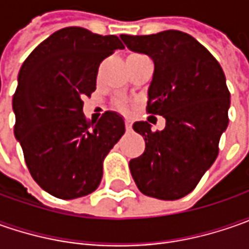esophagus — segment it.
I'll list each match as a JSON object with an SVG mask.
<instances>
[{
	"label": "esophagus",
	"mask_w": 249,
	"mask_h": 249,
	"mask_svg": "<svg viewBox=\"0 0 249 249\" xmlns=\"http://www.w3.org/2000/svg\"><path fill=\"white\" fill-rule=\"evenodd\" d=\"M124 124H126V130L130 131V130H131V123H130L129 120H126V123H124Z\"/></svg>",
	"instance_id": "esophagus-1"
}]
</instances>
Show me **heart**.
<instances>
[{
  "label": "heart",
  "mask_w": 249,
  "mask_h": 249,
  "mask_svg": "<svg viewBox=\"0 0 249 249\" xmlns=\"http://www.w3.org/2000/svg\"><path fill=\"white\" fill-rule=\"evenodd\" d=\"M122 108H126V105H122Z\"/></svg>",
  "instance_id": "heart-1"
}]
</instances>
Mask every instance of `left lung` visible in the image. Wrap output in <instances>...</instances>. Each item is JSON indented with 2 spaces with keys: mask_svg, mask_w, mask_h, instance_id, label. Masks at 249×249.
I'll return each mask as SVG.
<instances>
[{
  "mask_svg": "<svg viewBox=\"0 0 249 249\" xmlns=\"http://www.w3.org/2000/svg\"><path fill=\"white\" fill-rule=\"evenodd\" d=\"M120 38L154 61L147 112L166 119L162 131H152L147 122L133 124L145 140V151L130 160L131 176L144 196L183 198L215 162L229 124L230 92L223 69L202 44L178 30Z\"/></svg>",
  "mask_w": 249,
  "mask_h": 249,
  "instance_id": "left-lung-1",
  "label": "left lung"
}]
</instances>
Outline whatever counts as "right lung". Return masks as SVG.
Wrapping results in <instances>:
<instances>
[{
  "mask_svg": "<svg viewBox=\"0 0 249 249\" xmlns=\"http://www.w3.org/2000/svg\"><path fill=\"white\" fill-rule=\"evenodd\" d=\"M122 48L116 36L65 27L38 44L19 71L15 137L34 181L51 196L73 199L95 191L104 159L124 134L116 112H105L98 122L83 113L100 63Z\"/></svg>",
  "mask_w": 249,
  "mask_h": 249,
  "instance_id": "obj_1",
  "label": "right lung"
}]
</instances>
